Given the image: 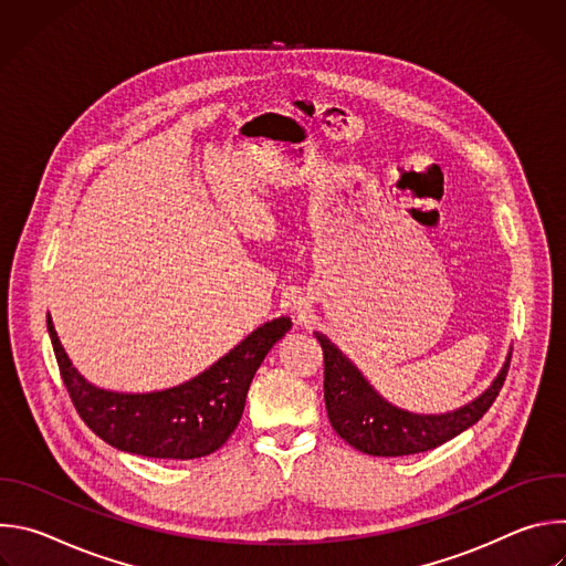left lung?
<instances>
[{"label": "left lung", "instance_id": "8db88e82", "mask_svg": "<svg viewBox=\"0 0 566 566\" xmlns=\"http://www.w3.org/2000/svg\"><path fill=\"white\" fill-rule=\"evenodd\" d=\"M315 340L325 358V402L332 428L352 448L374 457L428 452L454 439L491 410L511 367L509 356L495 382L470 406L452 415L419 417L391 408L327 338L315 334Z\"/></svg>", "mask_w": 566, "mask_h": 566}]
</instances>
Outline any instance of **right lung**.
<instances>
[{
	"label": "right lung",
	"mask_w": 566,
	"mask_h": 566,
	"mask_svg": "<svg viewBox=\"0 0 566 566\" xmlns=\"http://www.w3.org/2000/svg\"><path fill=\"white\" fill-rule=\"evenodd\" d=\"M46 329L73 408L94 434L140 457L199 459L219 450L234 432L251 380L271 347L291 329V319L266 322L197 378L151 394H116L90 385L71 367L51 317Z\"/></svg>",
	"instance_id": "right-lung-1"
}]
</instances>
